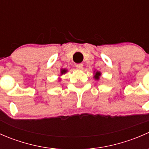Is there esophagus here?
I'll return each instance as SVG.
<instances>
[{
  "label": "esophagus",
  "instance_id": "obj_1",
  "mask_svg": "<svg viewBox=\"0 0 149 149\" xmlns=\"http://www.w3.org/2000/svg\"><path fill=\"white\" fill-rule=\"evenodd\" d=\"M76 68L79 69V70H81V69H83V67H84V65L82 63H79V64H76Z\"/></svg>",
  "mask_w": 149,
  "mask_h": 149
}]
</instances>
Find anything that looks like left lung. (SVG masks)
<instances>
[{
  "mask_svg": "<svg viewBox=\"0 0 149 149\" xmlns=\"http://www.w3.org/2000/svg\"><path fill=\"white\" fill-rule=\"evenodd\" d=\"M100 76H101V73L100 71H97L95 73V75H94V78L96 79V80H99L100 79Z\"/></svg>",
  "mask_w": 149,
  "mask_h": 149,
  "instance_id": "left-lung-1",
  "label": "left lung"
}]
</instances>
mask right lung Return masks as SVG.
<instances>
[{"mask_svg":"<svg viewBox=\"0 0 149 149\" xmlns=\"http://www.w3.org/2000/svg\"><path fill=\"white\" fill-rule=\"evenodd\" d=\"M66 72H67V70H66V69H61V75H63V73H65Z\"/></svg>","mask_w":149,"mask_h":149,"instance_id":"add662e5","label":"right lung"}]
</instances>
